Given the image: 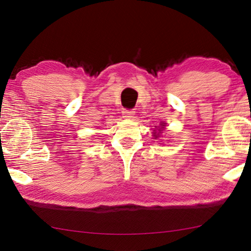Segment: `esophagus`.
Listing matches in <instances>:
<instances>
[{"label":"esophagus","mask_w":251,"mask_h":251,"mask_svg":"<svg viewBox=\"0 0 251 251\" xmlns=\"http://www.w3.org/2000/svg\"><path fill=\"white\" fill-rule=\"evenodd\" d=\"M135 113H136V112L132 111V110H124V111H123V117H124V119H127V120L134 119Z\"/></svg>","instance_id":"obj_1"}]
</instances>
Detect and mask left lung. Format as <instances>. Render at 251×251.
Returning a JSON list of instances; mask_svg holds the SVG:
<instances>
[{
	"mask_svg": "<svg viewBox=\"0 0 251 251\" xmlns=\"http://www.w3.org/2000/svg\"><path fill=\"white\" fill-rule=\"evenodd\" d=\"M165 124H166V123H161V124H159V126H158V132L156 134V130H154V137L155 138H157L158 136H159V134H161V131L163 130V128L165 127Z\"/></svg>",
	"mask_w": 251,
	"mask_h": 251,
	"instance_id": "1",
	"label": "left lung"
}]
</instances>
